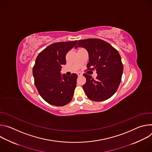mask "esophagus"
I'll use <instances>...</instances> for the list:
<instances>
[{
	"label": "esophagus",
	"mask_w": 152,
	"mask_h": 152,
	"mask_svg": "<svg viewBox=\"0 0 152 152\" xmlns=\"http://www.w3.org/2000/svg\"><path fill=\"white\" fill-rule=\"evenodd\" d=\"M77 74V76H82V74L80 72H78Z\"/></svg>",
	"instance_id": "obj_1"
}]
</instances>
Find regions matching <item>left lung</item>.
<instances>
[{
  "instance_id": "8db88e82",
  "label": "left lung",
  "mask_w": 152,
  "mask_h": 152,
  "mask_svg": "<svg viewBox=\"0 0 152 152\" xmlns=\"http://www.w3.org/2000/svg\"><path fill=\"white\" fill-rule=\"evenodd\" d=\"M88 51V70H96L97 76L84 73L83 89L88 99L101 102L110 99L117 91L121 80L123 66L118 52L110 43L96 38L79 40L77 46Z\"/></svg>"
}]
</instances>
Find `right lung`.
Returning <instances> with one entry per match:
<instances>
[{"label":"right lung","instance_id":"1","mask_svg":"<svg viewBox=\"0 0 152 152\" xmlns=\"http://www.w3.org/2000/svg\"><path fill=\"white\" fill-rule=\"evenodd\" d=\"M77 41L53 43L36 58L32 70L35 85L41 97L50 104L62 106L72 100L77 75L67 76L60 72L62 65L66 64V54Z\"/></svg>","mask_w":152,"mask_h":152}]
</instances>
